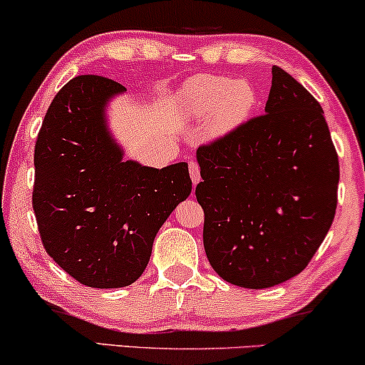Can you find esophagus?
Wrapping results in <instances>:
<instances>
[{"label":"esophagus","mask_w":365,"mask_h":365,"mask_svg":"<svg viewBox=\"0 0 365 365\" xmlns=\"http://www.w3.org/2000/svg\"><path fill=\"white\" fill-rule=\"evenodd\" d=\"M189 174H191L194 184L201 181V171H199V164L196 161H189Z\"/></svg>","instance_id":"1"}]
</instances>
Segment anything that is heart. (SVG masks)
Wrapping results in <instances>:
<instances>
[{
	"label": "heart",
	"mask_w": 365,
	"mask_h": 365,
	"mask_svg": "<svg viewBox=\"0 0 365 365\" xmlns=\"http://www.w3.org/2000/svg\"><path fill=\"white\" fill-rule=\"evenodd\" d=\"M257 91L249 81L229 76H196L182 88L179 104L194 119H209L214 136L246 123L257 106Z\"/></svg>",
	"instance_id": "obj_1"
}]
</instances>
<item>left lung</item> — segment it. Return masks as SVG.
<instances>
[{"mask_svg":"<svg viewBox=\"0 0 365 365\" xmlns=\"http://www.w3.org/2000/svg\"><path fill=\"white\" fill-rule=\"evenodd\" d=\"M204 249L224 281L267 289L302 272L332 226L339 158L324 111L272 66L266 114L197 148Z\"/></svg>","mask_w":365,"mask_h":365,"instance_id":"left-lung-1","label":"left lung"}]
</instances>
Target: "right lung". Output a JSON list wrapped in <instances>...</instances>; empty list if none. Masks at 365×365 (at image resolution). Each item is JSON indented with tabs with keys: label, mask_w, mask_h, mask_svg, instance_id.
Returning a JSON list of instances; mask_svg holds the SVG:
<instances>
[{
	"label": "right lung",
	"mask_w": 365,
	"mask_h": 365,
	"mask_svg": "<svg viewBox=\"0 0 365 365\" xmlns=\"http://www.w3.org/2000/svg\"><path fill=\"white\" fill-rule=\"evenodd\" d=\"M126 91L84 74L59 89L34 146L33 209L43 246L78 282L96 289L133 284L154 237L191 194L186 163L163 169L124 161L106 106Z\"/></svg>",
	"instance_id": "obj_1"
}]
</instances>
